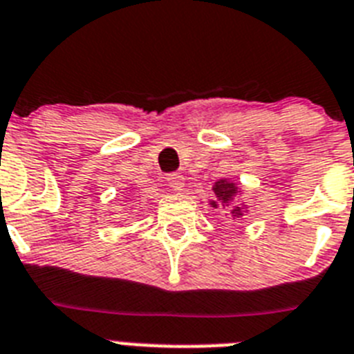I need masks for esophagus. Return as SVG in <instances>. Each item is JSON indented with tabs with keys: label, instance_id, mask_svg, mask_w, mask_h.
Instances as JSON below:
<instances>
[{
	"label": "esophagus",
	"instance_id": "34e87169",
	"mask_svg": "<svg viewBox=\"0 0 354 354\" xmlns=\"http://www.w3.org/2000/svg\"><path fill=\"white\" fill-rule=\"evenodd\" d=\"M167 185L171 187L172 191H183V187H185V178L182 174H178V172H172L167 176Z\"/></svg>",
	"mask_w": 354,
	"mask_h": 354
}]
</instances>
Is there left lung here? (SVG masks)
Returning a JSON list of instances; mask_svg holds the SVG:
<instances>
[{"instance_id": "1", "label": "left lung", "mask_w": 354, "mask_h": 354, "mask_svg": "<svg viewBox=\"0 0 354 354\" xmlns=\"http://www.w3.org/2000/svg\"><path fill=\"white\" fill-rule=\"evenodd\" d=\"M212 192L214 200L209 201L212 209H230V216L234 219L243 218L248 212V205H232L234 200L243 192V189L234 180H230V178H221V180H218L212 185Z\"/></svg>"}]
</instances>
